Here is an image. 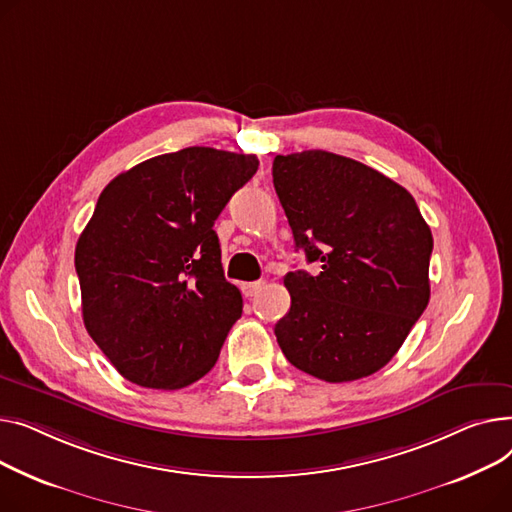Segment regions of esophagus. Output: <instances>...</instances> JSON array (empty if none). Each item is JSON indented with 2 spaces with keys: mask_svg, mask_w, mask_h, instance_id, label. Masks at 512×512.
I'll list each match as a JSON object with an SVG mask.
<instances>
[{
  "mask_svg": "<svg viewBox=\"0 0 512 512\" xmlns=\"http://www.w3.org/2000/svg\"><path fill=\"white\" fill-rule=\"evenodd\" d=\"M262 287H264V281H254V283H244L242 291L246 297H256Z\"/></svg>",
  "mask_w": 512,
  "mask_h": 512,
  "instance_id": "34e87169",
  "label": "esophagus"
}]
</instances>
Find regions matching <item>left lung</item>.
I'll use <instances>...</instances> for the list:
<instances>
[{"label":"left lung","mask_w":512,"mask_h":512,"mask_svg":"<svg viewBox=\"0 0 512 512\" xmlns=\"http://www.w3.org/2000/svg\"><path fill=\"white\" fill-rule=\"evenodd\" d=\"M273 184L295 248L320 275L287 273L275 335L289 362L326 382L384 368L430 302L434 239L413 196L380 171L326 150L277 155Z\"/></svg>","instance_id":"left-lung-1"}]
</instances>
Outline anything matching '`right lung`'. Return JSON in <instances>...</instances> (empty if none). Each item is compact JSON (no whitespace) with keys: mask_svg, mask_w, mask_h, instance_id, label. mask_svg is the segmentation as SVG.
<instances>
[{"mask_svg":"<svg viewBox=\"0 0 512 512\" xmlns=\"http://www.w3.org/2000/svg\"><path fill=\"white\" fill-rule=\"evenodd\" d=\"M256 169L254 155L190 146L101 192L74 264L88 335L126 380L177 390L217 364L244 302L213 227Z\"/></svg>","mask_w":512,"mask_h":512,"instance_id":"right-lung-1","label":"right lung"}]
</instances>
